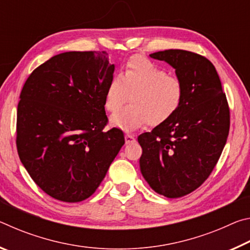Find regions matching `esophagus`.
<instances>
[{
    "instance_id": "obj_1",
    "label": "esophagus",
    "mask_w": 250,
    "mask_h": 250,
    "mask_svg": "<svg viewBox=\"0 0 250 250\" xmlns=\"http://www.w3.org/2000/svg\"><path fill=\"white\" fill-rule=\"evenodd\" d=\"M125 143H126V145H130V143L135 142V138H134V135H132V134L126 133V134L125 135Z\"/></svg>"
}]
</instances>
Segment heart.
<instances>
[{
    "mask_svg": "<svg viewBox=\"0 0 250 250\" xmlns=\"http://www.w3.org/2000/svg\"><path fill=\"white\" fill-rule=\"evenodd\" d=\"M130 96H129L128 95ZM183 82L163 67L143 56H133L125 62L120 77H112L104 91V108L115 113L128 98L130 104L111 117V124L125 130L146 124L162 125L171 119L184 100Z\"/></svg>",
    "mask_w": 250,
    "mask_h": 250,
    "instance_id": "heart-1",
    "label": "heart"
}]
</instances>
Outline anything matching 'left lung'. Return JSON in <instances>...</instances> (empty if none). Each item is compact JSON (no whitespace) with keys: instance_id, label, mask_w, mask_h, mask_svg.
I'll list each match as a JSON object with an SVG mask.
<instances>
[{"instance_id":"obj_1","label":"left lung","mask_w":250,"mask_h":250,"mask_svg":"<svg viewBox=\"0 0 250 250\" xmlns=\"http://www.w3.org/2000/svg\"><path fill=\"white\" fill-rule=\"evenodd\" d=\"M150 56L175 68L185 95L170 120L138 137L140 168L156 193L177 198L195 191L213 172L229 132V107L217 71L206 57L183 49Z\"/></svg>"}]
</instances>
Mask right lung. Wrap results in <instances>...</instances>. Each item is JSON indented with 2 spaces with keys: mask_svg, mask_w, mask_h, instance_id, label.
<instances>
[{
  "mask_svg": "<svg viewBox=\"0 0 250 250\" xmlns=\"http://www.w3.org/2000/svg\"><path fill=\"white\" fill-rule=\"evenodd\" d=\"M115 66L107 52H67L33 70L20 95L18 153L33 181L56 200L96 192L125 145L108 124L104 91Z\"/></svg>",
  "mask_w": 250,
  "mask_h": 250,
  "instance_id": "1",
  "label": "right lung"
}]
</instances>
